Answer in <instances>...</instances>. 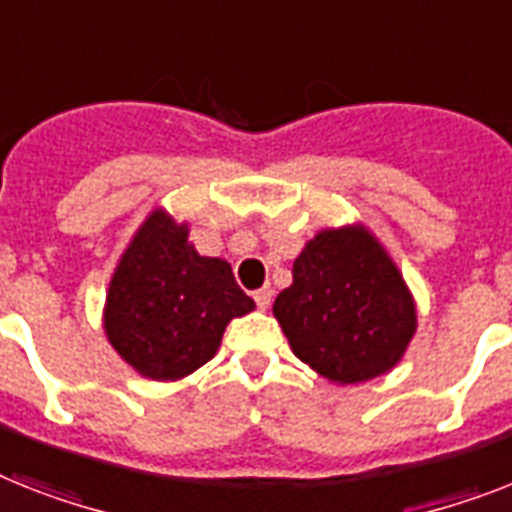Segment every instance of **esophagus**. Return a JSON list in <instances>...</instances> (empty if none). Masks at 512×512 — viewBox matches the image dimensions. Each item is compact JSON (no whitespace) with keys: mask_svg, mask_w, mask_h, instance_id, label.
<instances>
[{"mask_svg":"<svg viewBox=\"0 0 512 512\" xmlns=\"http://www.w3.org/2000/svg\"><path fill=\"white\" fill-rule=\"evenodd\" d=\"M253 301H256V306H259L261 311H266V308L272 306V287H261V290H256V293H253Z\"/></svg>","mask_w":512,"mask_h":512,"instance_id":"34e87169","label":"esophagus"}]
</instances>
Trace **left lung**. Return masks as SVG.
<instances>
[{"label":"left lung","instance_id":"1","mask_svg":"<svg viewBox=\"0 0 512 512\" xmlns=\"http://www.w3.org/2000/svg\"><path fill=\"white\" fill-rule=\"evenodd\" d=\"M290 348L322 377L356 384L390 371L416 332V306L363 227L319 232L274 301Z\"/></svg>","mask_w":512,"mask_h":512}]
</instances>
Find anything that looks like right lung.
<instances>
[{"instance_id":"add662e5","label":"right lung","mask_w":512,"mask_h":512,"mask_svg":"<svg viewBox=\"0 0 512 512\" xmlns=\"http://www.w3.org/2000/svg\"><path fill=\"white\" fill-rule=\"evenodd\" d=\"M253 306L227 261L198 256L188 227L154 211L109 282L104 329L133 369L167 382L211 361L227 322Z\"/></svg>"}]
</instances>
